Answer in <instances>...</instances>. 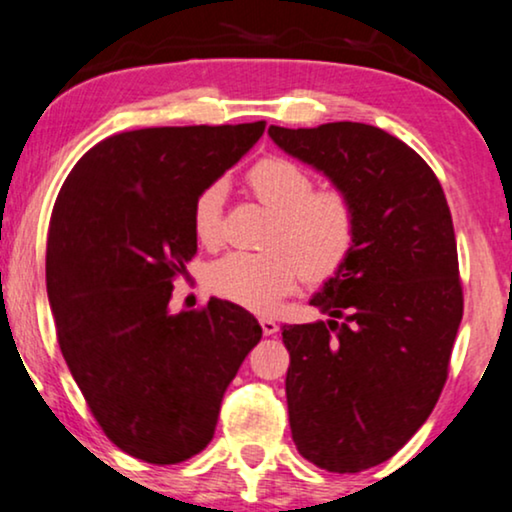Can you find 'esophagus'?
I'll list each match as a JSON object with an SVG mask.
<instances>
[{
	"label": "esophagus",
	"instance_id": "1",
	"mask_svg": "<svg viewBox=\"0 0 512 512\" xmlns=\"http://www.w3.org/2000/svg\"><path fill=\"white\" fill-rule=\"evenodd\" d=\"M258 322H261V329H263L265 336L277 334V329H280V324L272 320V317H261V320H258Z\"/></svg>",
	"mask_w": 512,
	"mask_h": 512
}]
</instances>
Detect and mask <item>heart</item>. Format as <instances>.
I'll return each instance as SVG.
<instances>
[{
    "instance_id": "1",
    "label": "heart",
    "mask_w": 512,
    "mask_h": 512,
    "mask_svg": "<svg viewBox=\"0 0 512 512\" xmlns=\"http://www.w3.org/2000/svg\"><path fill=\"white\" fill-rule=\"evenodd\" d=\"M258 202L272 211L263 251H232L218 258L209 282L218 296L251 310H270L305 282H322L345 263L357 235L355 207L343 192L313 190L308 171L284 157H265L247 174ZM223 185L199 192L192 230L207 247L221 242Z\"/></svg>"
}]
</instances>
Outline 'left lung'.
<instances>
[{
  "instance_id": "left-lung-1",
  "label": "left lung",
  "mask_w": 512,
  "mask_h": 512,
  "mask_svg": "<svg viewBox=\"0 0 512 512\" xmlns=\"http://www.w3.org/2000/svg\"><path fill=\"white\" fill-rule=\"evenodd\" d=\"M277 148L353 202L350 256L310 298L327 320L284 324L298 454L329 473L388 461L426 423L463 317L451 214L433 169L378 126H270Z\"/></svg>"
}]
</instances>
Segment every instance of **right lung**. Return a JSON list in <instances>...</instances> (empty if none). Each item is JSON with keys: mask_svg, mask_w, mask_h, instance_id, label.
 Masks as SVG:
<instances>
[{"mask_svg": "<svg viewBox=\"0 0 512 512\" xmlns=\"http://www.w3.org/2000/svg\"><path fill=\"white\" fill-rule=\"evenodd\" d=\"M265 122L155 126L94 145L65 178L46 240V294L70 374L105 435L169 466L211 442L225 390L261 341L221 298L171 315L195 256L192 207L263 136Z\"/></svg>", "mask_w": 512, "mask_h": 512, "instance_id": "right-lung-1", "label": "right lung"}]
</instances>
